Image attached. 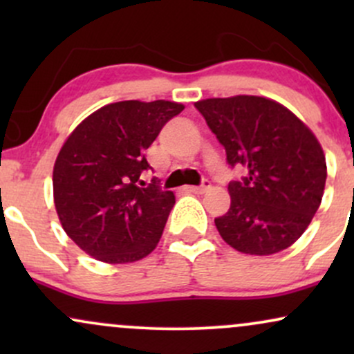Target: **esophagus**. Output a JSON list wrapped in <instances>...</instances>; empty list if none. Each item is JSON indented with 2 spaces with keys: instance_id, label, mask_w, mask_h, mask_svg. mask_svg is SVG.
Masks as SVG:
<instances>
[{
  "instance_id": "34e87169",
  "label": "esophagus",
  "mask_w": 354,
  "mask_h": 354,
  "mask_svg": "<svg viewBox=\"0 0 354 354\" xmlns=\"http://www.w3.org/2000/svg\"><path fill=\"white\" fill-rule=\"evenodd\" d=\"M211 188V183L208 180H203V183L200 186H185V191H188V193H205V191H208Z\"/></svg>"
}]
</instances>
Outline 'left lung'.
<instances>
[{
    "label": "left lung",
    "mask_w": 354,
    "mask_h": 354,
    "mask_svg": "<svg viewBox=\"0 0 354 354\" xmlns=\"http://www.w3.org/2000/svg\"><path fill=\"white\" fill-rule=\"evenodd\" d=\"M231 168L246 171L231 181L228 213L214 218L221 238L246 254L286 250L319 208L326 160L306 124L283 104L261 96L209 98L194 103Z\"/></svg>",
    "instance_id": "obj_1"
}]
</instances>
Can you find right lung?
I'll list each match as a JSON object with an SVG mask.
<instances>
[{
    "label": "right lung",
    "mask_w": 354,
    "mask_h": 354,
    "mask_svg": "<svg viewBox=\"0 0 354 354\" xmlns=\"http://www.w3.org/2000/svg\"><path fill=\"white\" fill-rule=\"evenodd\" d=\"M183 109L165 100L106 104L63 145L53 169L55 206L63 230L89 256L118 265L156 248L174 194L156 178L141 180L151 169L145 151Z\"/></svg>",
    "instance_id": "obj_1"
}]
</instances>
